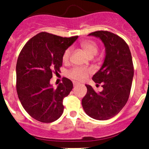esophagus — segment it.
Listing matches in <instances>:
<instances>
[{
    "label": "esophagus",
    "mask_w": 149,
    "mask_h": 149,
    "mask_svg": "<svg viewBox=\"0 0 149 149\" xmlns=\"http://www.w3.org/2000/svg\"><path fill=\"white\" fill-rule=\"evenodd\" d=\"M78 85H79V84H78V83H76V82L73 81V86H78Z\"/></svg>",
    "instance_id": "34e87169"
}]
</instances>
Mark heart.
Returning a JSON list of instances; mask_svg holds the SVG:
<instances>
[{"label": "heart", "instance_id": "b5f03b06", "mask_svg": "<svg viewBox=\"0 0 149 149\" xmlns=\"http://www.w3.org/2000/svg\"><path fill=\"white\" fill-rule=\"evenodd\" d=\"M80 45L84 50V52L91 58L95 55L98 52V45L96 42L93 41V40H84L80 43ZM70 54H71V49L70 47L67 48L64 51L62 56L63 61L64 63L68 62L70 58ZM91 72L90 69L82 67H75L70 70H69L68 74L69 77H70L71 79L79 81H81L85 80L88 77Z\"/></svg>", "mask_w": 149, "mask_h": 149}]
</instances>
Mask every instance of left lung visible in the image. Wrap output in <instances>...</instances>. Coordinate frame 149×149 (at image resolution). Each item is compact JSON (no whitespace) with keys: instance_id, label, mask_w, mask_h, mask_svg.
<instances>
[{"instance_id":"8db88e82","label":"left lung","mask_w":149,"mask_h":149,"mask_svg":"<svg viewBox=\"0 0 149 149\" xmlns=\"http://www.w3.org/2000/svg\"><path fill=\"white\" fill-rule=\"evenodd\" d=\"M88 35L99 37L105 47L103 65L92 78L96 84H102L103 90L97 93L86 85L82 106L89 117L105 120L118 115L128 100L134 73L133 60L127 44L117 34L97 31Z\"/></svg>"}]
</instances>
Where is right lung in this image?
Returning a JSON list of instances; mask_svg holds the SVG:
<instances>
[{
    "label": "right lung",
    "instance_id": "1",
    "mask_svg": "<svg viewBox=\"0 0 149 149\" xmlns=\"http://www.w3.org/2000/svg\"><path fill=\"white\" fill-rule=\"evenodd\" d=\"M78 36L62 37L40 32L22 48L16 63V91L26 112L34 119L49 123L62 115L63 99L70 94L73 83L63 78L57 88L49 84L53 73L62 66L64 51Z\"/></svg>",
    "mask_w": 149,
    "mask_h": 149
}]
</instances>
